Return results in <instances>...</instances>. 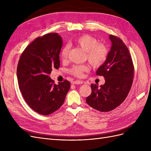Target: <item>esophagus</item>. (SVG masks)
Masks as SVG:
<instances>
[{
	"label": "esophagus",
	"mask_w": 151,
	"mask_h": 151,
	"mask_svg": "<svg viewBox=\"0 0 151 151\" xmlns=\"http://www.w3.org/2000/svg\"><path fill=\"white\" fill-rule=\"evenodd\" d=\"M73 84H82L83 83V81L82 80H75L72 82Z\"/></svg>",
	"instance_id": "1"
}]
</instances>
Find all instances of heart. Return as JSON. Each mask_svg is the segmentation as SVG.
Masks as SVG:
<instances>
[{"instance_id": "heart-1", "label": "heart", "mask_w": 151, "mask_h": 151, "mask_svg": "<svg viewBox=\"0 0 151 151\" xmlns=\"http://www.w3.org/2000/svg\"><path fill=\"white\" fill-rule=\"evenodd\" d=\"M76 43L80 47L82 48L87 53V56L88 61L94 66H99L103 64L107 58L108 48L103 44L98 43L97 39L91 36L83 35L80 36L75 40ZM69 52V46H65L60 52V58L62 60L67 59ZM89 69L88 65H75L70 69V73L76 76L81 77L85 71H87Z\"/></svg>"}]
</instances>
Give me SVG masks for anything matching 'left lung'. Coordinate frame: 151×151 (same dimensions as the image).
Here are the masks:
<instances>
[{
	"instance_id": "obj_1",
	"label": "left lung",
	"mask_w": 151,
	"mask_h": 151,
	"mask_svg": "<svg viewBox=\"0 0 151 151\" xmlns=\"http://www.w3.org/2000/svg\"><path fill=\"white\" fill-rule=\"evenodd\" d=\"M111 48L106 60L96 71L105 83L99 87L91 84L92 92L86 102L103 112L115 109L124 101L132 86L134 67L129 50L119 37L109 36Z\"/></svg>"
}]
</instances>
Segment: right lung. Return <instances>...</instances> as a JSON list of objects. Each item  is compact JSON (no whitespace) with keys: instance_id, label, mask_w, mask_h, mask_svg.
Instances as JSON below:
<instances>
[{"instance_id":"obj_1","label":"right lung","mask_w":151,"mask_h":151,"mask_svg":"<svg viewBox=\"0 0 151 151\" xmlns=\"http://www.w3.org/2000/svg\"><path fill=\"white\" fill-rule=\"evenodd\" d=\"M62 46L57 33L45 34L27 46L18 61L17 78L23 97L33 110L43 115L63 105L70 88L69 81L56 85L49 76L52 69L60 66Z\"/></svg>"}]
</instances>
